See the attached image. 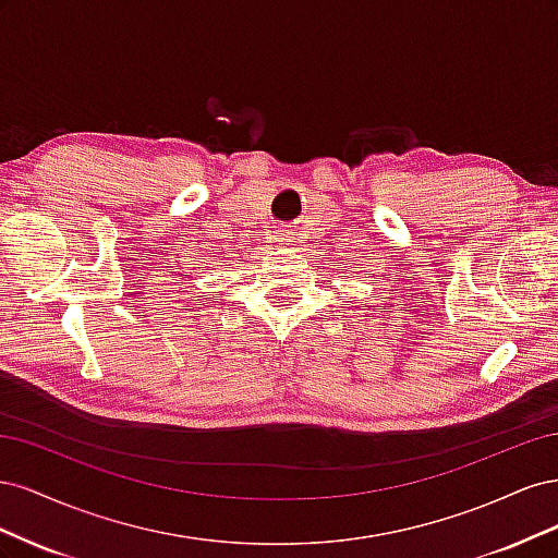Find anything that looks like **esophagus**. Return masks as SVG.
<instances>
[{
	"instance_id": "obj_1",
	"label": "esophagus",
	"mask_w": 558,
	"mask_h": 558,
	"mask_svg": "<svg viewBox=\"0 0 558 558\" xmlns=\"http://www.w3.org/2000/svg\"><path fill=\"white\" fill-rule=\"evenodd\" d=\"M277 242H279L281 246L289 244V242H291V232H289V230H279V232H277Z\"/></svg>"
}]
</instances>
